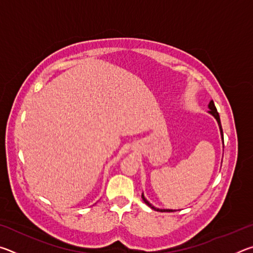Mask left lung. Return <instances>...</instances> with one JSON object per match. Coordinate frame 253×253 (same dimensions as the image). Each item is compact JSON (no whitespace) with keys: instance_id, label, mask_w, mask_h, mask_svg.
Listing matches in <instances>:
<instances>
[{"instance_id":"8db88e82","label":"left lung","mask_w":253,"mask_h":253,"mask_svg":"<svg viewBox=\"0 0 253 253\" xmlns=\"http://www.w3.org/2000/svg\"><path fill=\"white\" fill-rule=\"evenodd\" d=\"M209 114H211L212 116L216 119V122H217V125H219V128H220V132H221V138H222V143H223V130H222V126H221V121H220V116H219V113H217V110H216V108H215V105H214V102H213V100H211L210 101V104H209ZM142 198H143V201L145 203H146L149 208H152L153 210H155V211H158V212H173V210H165V209H157V208H155L154 207V205H152L151 203L148 202V201L145 199V196H144V193L142 194ZM175 211V210H174Z\"/></svg>"}]
</instances>
